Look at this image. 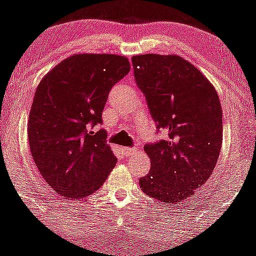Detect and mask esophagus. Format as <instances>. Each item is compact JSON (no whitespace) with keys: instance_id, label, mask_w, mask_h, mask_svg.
I'll return each mask as SVG.
<instances>
[{"instance_id":"34e87169","label":"esophagus","mask_w":256,"mask_h":256,"mask_svg":"<svg viewBox=\"0 0 256 256\" xmlns=\"http://www.w3.org/2000/svg\"><path fill=\"white\" fill-rule=\"evenodd\" d=\"M121 150H122V153L126 156V157H130V156L135 154L137 150L136 148H130V147H122Z\"/></svg>"}]
</instances>
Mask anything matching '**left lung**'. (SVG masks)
<instances>
[{"label": "left lung", "mask_w": 256, "mask_h": 256, "mask_svg": "<svg viewBox=\"0 0 256 256\" xmlns=\"http://www.w3.org/2000/svg\"><path fill=\"white\" fill-rule=\"evenodd\" d=\"M140 90L166 138L146 144L150 170L140 179L144 194L164 205L182 202L211 176L222 146V106L216 88L178 55L131 58Z\"/></svg>", "instance_id": "1"}]
</instances>
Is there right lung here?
Segmentation results:
<instances>
[{"mask_svg":"<svg viewBox=\"0 0 256 256\" xmlns=\"http://www.w3.org/2000/svg\"><path fill=\"white\" fill-rule=\"evenodd\" d=\"M130 72L125 56L76 54L51 68L34 94L28 120L32 157L45 182L67 200L99 189L116 164L102 122L112 86Z\"/></svg>","mask_w":256,"mask_h":256,"instance_id":"right-lung-1","label":"right lung"}]
</instances>
